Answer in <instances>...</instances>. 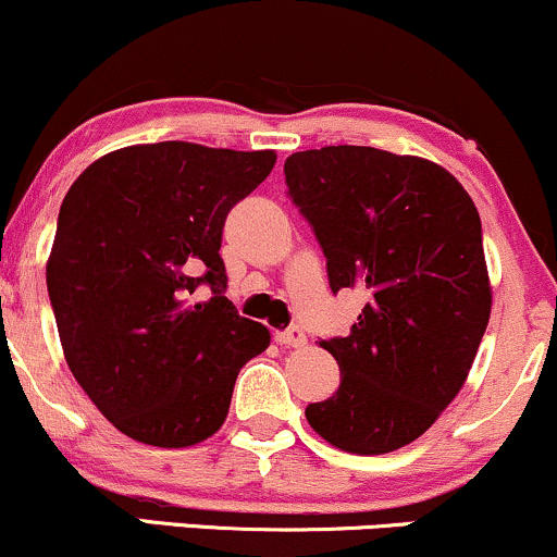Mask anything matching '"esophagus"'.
<instances>
[{
	"mask_svg": "<svg viewBox=\"0 0 557 557\" xmlns=\"http://www.w3.org/2000/svg\"><path fill=\"white\" fill-rule=\"evenodd\" d=\"M274 339H277V343L285 345V347H304L306 345V332L300 330V326L293 324V326H287V330L274 334Z\"/></svg>",
	"mask_w": 557,
	"mask_h": 557,
	"instance_id": "1",
	"label": "esophagus"
}]
</instances>
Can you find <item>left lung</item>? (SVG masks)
<instances>
[{
    "label": "left lung",
    "instance_id": "1",
    "mask_svg": "<svg viewBox=\"0 0 557 557\" xmlns=\"http://www.w3.org/2000/svg\"><path fill=\"white\" fill-rule=\"evenodd\" d=\"M285 184L332 293L366 296L347 337L321 339L339 386L306 420L350 454L407 446L459 394L491 319L478 207L441 165L376 147L293 152Z\"/></svg>",
    "mask_w": 557,
    "mask_h": 557
}]
</instances>
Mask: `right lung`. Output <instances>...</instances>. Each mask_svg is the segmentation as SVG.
<instances>
[{"instance_id": "1", "label": "right lung", "mask_w": 557, "mask_h": 557, "mask_svg": "<svg viewBox=\"0 0 557 557\" xmlns=\"http://www.w3.org/2000/svg\"><path fill=\"white\" fill-rule=\"evenodd\" d=\"M274 160L134 145L66 191L46 267L53 319L77 384L129 438L163 448L210 438L238 371L270 345L267 326L225 298L220 240Z\"/></svg>"}]
</instances>
